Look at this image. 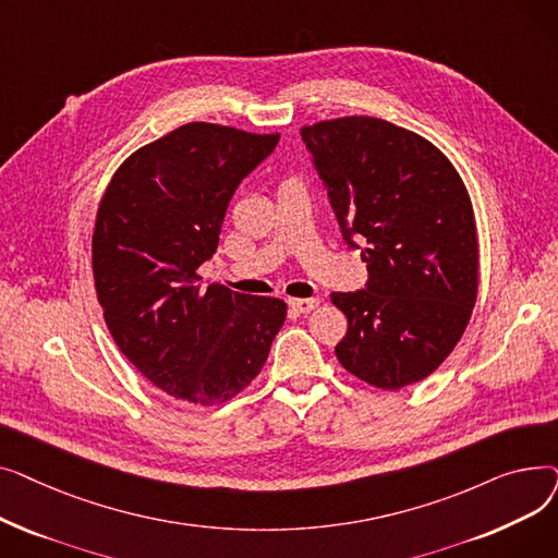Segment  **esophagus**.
Instances as JSON below:
<instances>
[{
	"label": "esophagus",
	"instance_id": "obj_1",
	"mask_svg": "<svg viewBox=\"0 0 558 558\" xmlns=\"http://www.w3.org/2000/svg\"><path fill=\"white\" fill-rule=\"evenodd\" d=\"M314 307H318V299H289V310L296 314H310Z\"/></svg>",
	"mask_w": 558,
	"mask_h": 558
}]
</instances>
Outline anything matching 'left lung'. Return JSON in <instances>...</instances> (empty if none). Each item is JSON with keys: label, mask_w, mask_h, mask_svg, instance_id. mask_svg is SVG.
Masks as SVG:
<instances>
[{"label": "left lung", "mask_w": 558, "mask_h": 558, "mask_svg": "<svg viewBox=\"0 0 558 558\" xmlns=\"http://www.w3.org/2000/svg\"><path fill=\"white\" fill-rule=\"evenodd\" d=\"M301 135L368 269L366 289L330 296L348 316L337 360L377 389L421 383L452 353L477 299V228L461 175L432 142L377 117Z\"/></svg>", "instance_id": "8db88e82"}]
</instances>
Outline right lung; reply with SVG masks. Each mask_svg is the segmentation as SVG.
<instances>
[{"mask_svg":"<svg viewBox=\"0 0 558 558\" xmlns=\"http://www.w3.org/2000/svg\"><path fill=\"white\" fill-rule=\"evenodd\" d=\"M280 135L192 122L142 146L99 203L93 271L106 326L151 385L192 404L244 391L284 324L280 299L201 284L228 203Z\"/></svg>","mask_w":558,"mask_h":558,"instance_id":"add662e5","label":"right lung"}]
</instances>
